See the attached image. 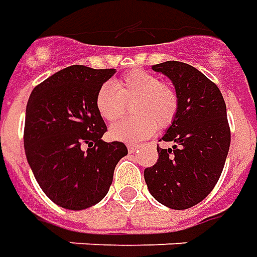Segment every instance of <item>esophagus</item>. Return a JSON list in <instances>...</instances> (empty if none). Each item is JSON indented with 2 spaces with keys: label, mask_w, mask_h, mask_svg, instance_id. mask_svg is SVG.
<instances>
[{
  "label": "esophagus",
  "mask_w": 257,
  "mask_h": 257,
  "mask_svg": "<svg viewBox=\"0 0 257 257\" xmlns=\"http://www.w3.org/2000/svg\"><path fill=\"white\" fill-rule=\"evenodd\" d=\"M136 149H138V146H136V145H132V143H129V145H128V152H129V153H134Z\"/></svg>",
  "instance_id": "1"
}]
</instances>
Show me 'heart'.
I'll return each mask as SVG.
<instances>
[{"label": "heart", "instance_id": "1", "mask_svg": "<svg viewBox=\"0 0 257 257\" xmlns=\"http://www.w3.org/2000/svg\"><path fill=\"white\" fill-rule=\"evenodd\" d=\"M135 116L116 122L109 135L121 142H141L156 129L167 128L179 112V94L173 85L145 70H129L116 83H104L95 92V108L106 122L118 121L132 104Z\"/></svg>", "mask_w": 257, "mask_h": 257}]
</instances>
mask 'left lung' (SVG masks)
I'll use <instances>...</instances> for the list:
<instances>
[{
    "label": "left lung",
    "mask_w": 257,
    "mask_h": 257,
    "mask_svg": "<svg viewBox=\"0 0 257 257\" xmlns=\"http://www.w3.org/2000/svg\"><path fill=\"white\" fill-rule=\"evenodd\" d=\"M152 69L172 80L180 106L160 139L173 148L158 145V162L145 169V181L166 207L191 208L212 191L224 169L231 145L226 105L215 83L187 63L170 60Z\"/></svg>",
    "instance_id": "8db88e82"
}]
</instances>
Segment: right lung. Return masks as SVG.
<instances>
[{
  "label": "right lung",
  "instance_id": "1",
  "mask_svg": "<svg viewBox=\"0 0 257 257\" xmlns=\"http://www.w3.org/2000/svg\"><path fill=\"white\" fill-rule=\"evenodd\" d=\"M115 69L70 66L38 84L28 99L24 145L43 193L73 211L99 202L112 184L125 143L104 142L95 92Z\"/></svg>",
  "mask_w": 257,
  "mask_h": 257
}]
</instances>
